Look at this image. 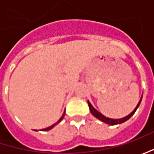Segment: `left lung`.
<instances>
[{"label": "left lung", "instance_id": "8db88e82", "mask_svg": "<svg viewBox=\"0 0 154 154\" xmlns=\"http://www.w3.org/2000/svg\"><path fill=\"white\" fill-rule=\"evenodd\" d=\"M141 99H142V96H141V98L140 99L138 104L136 105V107L134 108V109L133 111H132L129 115L126 116H124V117H122V118H120V119H112V118L106 117V116H104L103 114H101L98 110H97V109H95V108L92 105V103H90L89 101H87V103H88L89 109H90V111H91V113L92 114V116H94L96 118H98L100 121L103 122H105V123H107V124H109V125H116V124H120V123H122V122H124L128 121V120L134 114V112L136 111V109H138V107L140 106V103L141 102Z\"/></svg>", "mask_w": 154, "mask_h": 154}]
</instances>
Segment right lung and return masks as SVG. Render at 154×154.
<instances>
[{
  "instance_id": "obj_1",
  "label": "right lung",
  "mask_w": 154,
  "mask_h": 154,
  "mask_svg": "<svg viewBox=\"0 0 154 154\" xmlns=\"http://www.w3.org/2000/svg\"><path fill=\"white\" fill-rule=\"evenodd\" d=\"M64 116H65V111H64V113H63V115L62 116V117L58 120V121L56 122V123L55 124H53V125H51V126H50V127H48V128H44V129H42V131H48V130H50V129H51V128H53L55 127L56 126V124H58L60 122L62 121V119H63V117H64ZM36 131H38V130H36Z\"/></svg>"
}]
</instances>
